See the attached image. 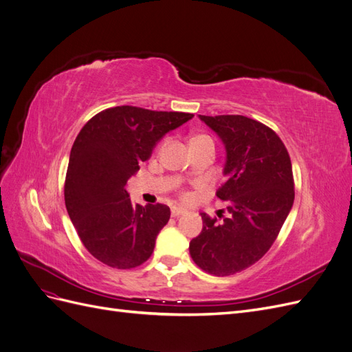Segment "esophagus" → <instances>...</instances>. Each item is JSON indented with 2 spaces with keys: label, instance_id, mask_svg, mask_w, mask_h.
Listing matches in <instances>:
<instances>
[{
  "label": "esophagus",
  "instance_id": "1",
  "mask_svg": "<svg viewBox=\"0 0 352 352\" xmlns=\"http://www.w3.org/2000/svg\"><path fill=\"white\" fill-rule=\"evenodd\" d=\"M184 212H185V210H184V208L173 207V208H172V217H179V216H182Z\"/></svg>",
  "mask_w": 352,
  "mask_h": 352
}]
</instances>
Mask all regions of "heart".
<instances>
[{"label":"heart","mask_w":352,"mask_h":352,"mask_svg":"<svg viewBox=\"0 0 352 352\" xmlns=\"http://www.w3.org/2000/svg\"><path fill=\"white\" fill-rule=\"evenodd\" d=\"M202 144H212V140L207 135H195L190 138V146L202 145ZM184 197H186V195H184Z\"/></svg>","instance_id":"b5f03b06"}]
</instances>
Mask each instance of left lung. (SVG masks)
Here are the masks:
<instances>
[{
  "label": "left lung",
  "mask_w": 352,
  "mask_h": 352,
  "mask_svg": "<svg viewBox=\"0 0 352 352\" xmlns=\"http://www.w3.org/2000/svg\"><path fill=\"white\" fill-rule=\"evenodd\" d=\"M199 119L226 148V179L216 195L226 201L229 216L217 221L201 212L202 230L189 252L204 272L230 276L257 263L278 238L295 198L292 164L269 126L239 114Z\"/></svg>",
  "instance_id": "1"
}]
</instances>
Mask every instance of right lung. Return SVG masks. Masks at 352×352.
<instances>
[{
	"mask_svg": "<svg viewBox=\"0 0 352 352\" xmlns=\"http://www.w3.org/2000/svg\"><path fill=\"white\" fill-rule=\"evenodd\" d=\"M192 117L120 105L82 127L70 151L65 201L85 248L101 263L126 270L151 257L170 208L132 204L124 186L155 144Z\"/></svg>",
	"mask_w": 352,
	"mask_h": 352,
	"instance_id": "1",
	"label": "right lung"
}]
</instances>
